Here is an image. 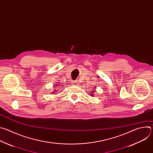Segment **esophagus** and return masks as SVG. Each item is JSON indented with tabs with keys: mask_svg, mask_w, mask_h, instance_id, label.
Wrapping results in <instances>:
<instances>
[{
	"mask_svg": "<svg viewBox=\"0 0 153 153\" xmlns=\"http://www.w3.org/2000/svg\"><path fill=\"white\" fill-rule=\"evenodd\" d=\"M74 84L75 85H77V82H74Z\"/></svg>",
	"mask_w": 153,
	"mask_h": 153,
	"instance_id": "obj_1",
	"label": "esophagus"
}]
</instances>
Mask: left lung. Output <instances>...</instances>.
<instances>
[{
  "instance_id": "obj_1",
  "label": "left lung",
  "mask_w": 153,
  "mask_h": 153,
  "mask_svg": "<svg viewBox=\"0 0 153 153\" xmlns=\"http://www.w3.org/2000/svg\"><path fill=\"white\" fill-rule=\"evenodd\" d=\"M93 90V91H91V93H94V90H93V89H92ZM91 94V96H93V94Z\"/></svg>"
}]
</instances>
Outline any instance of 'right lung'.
Instances as JSON below:
<instances>
[{"label": "right lung", "instance_id": "right-lung-1", "mask_svg": "<svg viewBox=\"0 0 153 153\" xmlns=\"http://www.w3.org/2000/svg\"><path fill=\"white\" fill-rule=\"evenodd\" d=\"M55 85L56 86L55 87H56V86H60V85H58V83H57V85H54V86ZM54 90H55V89H54ZM57 90H56V91H54V92H53V93H55V92H57Z\"/></svg>", "mask_w": 153, "mask_h": 153}]
</instances>
